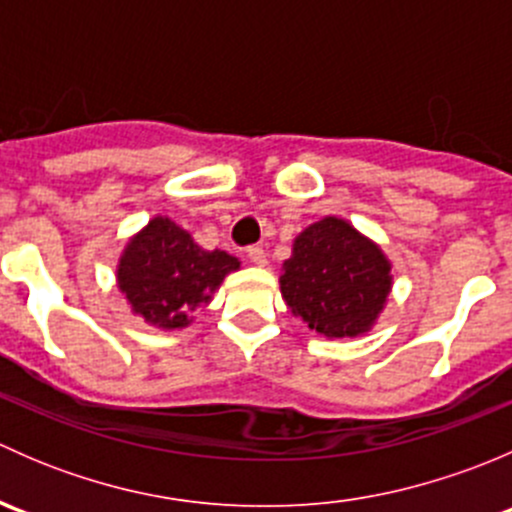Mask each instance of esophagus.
<instances>
[{
    "instance_id": "34e87169",
    "label": "esophagus",
    "mask_w": 512,
    "mask_h": 512,
    "mask_svg": "<svg viewBox=\"0 0 512 512\" xmlns=\"http://www.w3.org/2000/svg\"><path fill=\"white\" fill-rule=\"evenodd\" d=\"M247 260H250L252 265H257V267H265L267 265V255H265V250H262L260 245L247 247Z\"/></svg>"
}]
</instances>
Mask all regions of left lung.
I'll return each instance as SVG.
<instances>
[{"label":"left lung","mask_w":512,"mask_h":512,"mask_svg":"<svg viewBox=\"0 0 512 512\" xmlns=\"http://www.w3.org/2000/svg\"><path fill=\"white\" fill-rule=\"evenodd\" d=\"M391 285L394 275L384 250L337 215L294 237L280 275L289 312L327 339L371 332Z\"/></svg>","instance_id":"left-lung-1"}]
</instances>
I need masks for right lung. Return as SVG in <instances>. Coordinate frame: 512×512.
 Instances as JSON below:
<instances>
[{
    "label": "right lung",
    "instance_id": "add662e5",
    "mask_svg": "<svg viewBox=\"0 0 512 512\" xmlns=\"http://www.w3.org/2000/svg\"><path fill=\"white\" fill-rule=\"evenodd\" d=\"M237 270V257L203 250L188 230L156 215L123 247L116 285L133 314L168 332L188 327L190 312L205 307L225 277Z\"/></svg>",
    "mask_w": 512,
    "mask_h": 512
}]
</instances>
